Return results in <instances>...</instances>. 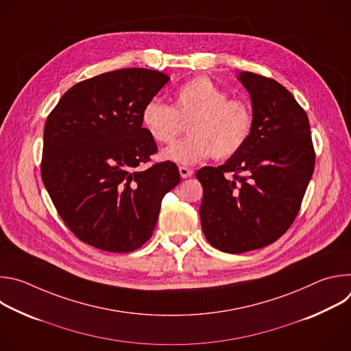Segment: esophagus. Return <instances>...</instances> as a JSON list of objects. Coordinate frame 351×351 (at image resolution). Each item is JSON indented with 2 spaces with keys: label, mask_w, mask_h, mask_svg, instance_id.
<instances>
[{
  "label": "esophagus",
  "mask_w": 351,
  "mask_h": 351,
  "mask_svg": "<svg viewBox=\"0 0 351 351\" xmlns=\"http://www.w3.org/2000/svg\"><path fill=\"white\" fill-rule=\"evenodd\" d=\"M179 173H180V176H182L183 179H186V178H190V176L193 175V171L189 169V168H186V167H180V168H179Z\"/></svg>",
  "instance_id": "1"
}]
</instances>
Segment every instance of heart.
<instances>
[{
	"instance_id": "b5f03b06",
	"label": "heart",
	"mask_w": 351,
	"mask_h": 351,
	"mask_svg": "<svg viewBox=\"0 0 351 351\" xmlns=\"http://www.w3.org/2000/svg\"><path fill=\"white\" fill-rule=\"evenodd\" d=\"M189 121L187 136L161 153V160L179 165H195L211 156L226 158L245 144L253 129V114L240 99L206 76L183 83L172 97V107L149 99L141 111V125L157 143L172 141Z\"/></svg>"
}]
</instances>
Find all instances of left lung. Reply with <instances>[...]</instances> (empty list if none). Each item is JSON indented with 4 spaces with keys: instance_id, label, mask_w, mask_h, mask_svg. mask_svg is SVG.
I'll return each mask as SVG.
<instances>
[{
    "instance_id": "1",
    "label": "left lung",
    "mask_w": 351,
    "mask_h": 351,
    "mask_svg": "<svg viewBox=\"0 0 351 351\" xmlns=\"http://www.w3.org/2000/svg\"><path fill=\"white\" fill-rule=\"evenodd\" d=\"M237 79L252 99V133L223 165L195 173L204 190V236L229 254L263 248L290 228L315 165L308 117L293 94L257 73L243 71Z\"/></svg>"
}]
</instances>
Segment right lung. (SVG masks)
Returning a JSON list of instances; mask_svg holds the SVG:
<instances>
[{
  "label": "right lung",
  "instance_id": "right-lung-1",
  "mask_svg": "<svg viewBox=\"0 0 351 351\" xmlns=\"http://www.w3.org/2000/svg\"><path fill=\"white\" fill-rule=\"evenodd\" d=\"M168 80L143 68L98 75L71 87L47 118L43 183L66 226L95 248L141 247L180 182L169 161L137 169L158 149L141 126L143 107Z\"/></svg>",
  "mask_w": 351,
  "mask_h": 351
}]
</instances>
